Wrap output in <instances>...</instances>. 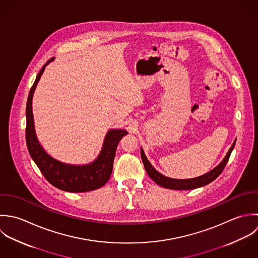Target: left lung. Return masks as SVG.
I'll return each mask as SVG.
<instances>
[{"label":"left lung","instance_id":"1","mask_svg":"<svg viewBox=\"0 0 258 258\" xmlns=\"http://www.w3.org/2000/svg\"><path fill=\"white\" fill-rule=\"evenodd\" d=\"M235 142H233L232 146L230 147L229 151L227 152L226 155L224 156V158L222 159V161L215 166L213 169H211L210 171H208L206 174L198 176V177H194V178H188V179H177V178H171V177H167L163 174H161L160 172H158L155 167L152 165V163L149 161V159L147 158V156L145 155V152L143 149H141V155H142V159L145 165V168L149 174V176L155 181V183H157L158 185L165 187V188H169V189H175V190H187V189H194V188H198V187H202L204 185H206L208 183H210L211 181H213L224 169L230 154L235 146Z\"/></svg>","mask_w":258,"mask_h":258}]
</instances>
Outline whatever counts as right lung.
Here are the masks:
<instances>
[{"instance_id":"1","label":"right lung","mask_w":258,"mask_h":258,"mask_svg":"<svg viewBox=\"0 0 258 258\" xmlns=\"http://www.w3.org/2000/svg\"><path fill=\"white\" fill-rule=\"evenodd\" d=\"M53 60L49 59L38 74L30 91L26 107V141L29 153L46 179L54 187L68 192H87L103 186L110 177L116 147L121 138L127 135L124 130H109L104 138L98 157L88 164H69L56 160L41 146L36 136L32 101L37 85L46 69Z\"/></svg>"}]
</instances>
